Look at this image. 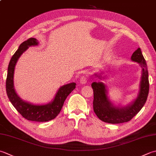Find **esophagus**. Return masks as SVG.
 Instances as JSON below:
<instances>
[{
  "label": "esophagus",
  "instance_id": "1",
  "mask_svg": "<svg viewBox=\"0 0 156 156\" xmlns=\"http://www.w3.org/2000/svg\"><path fill=\"white\" fill-rule=\"evenodd\" d=\"M88 80V79L87 76H82V77H81L80 79V82L81 84H85V83H87Z\"/></svg>",
  "mask_w": 156,
  "mask_h": 156
}]
</instances>
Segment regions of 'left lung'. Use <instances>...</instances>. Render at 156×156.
Segmentation results:
<instances>
[{"label": "left lung", "instance_id": "obj_1", "mask_svg": "<svg viewBox=\"0 0 156 156\" xmlns=\"http://www.w3.org/2000/svg\"><path fill=\"white\" fill-rule=\"evenodd\" d=\"M131 59L139 63L142 68V76L140 92L136 99L132 104L126 108H116L112 105L107 97V90L102 82H93L91 86L93 89V109L101 120L107 123L120 124L130 121L138 114L147 101L149 90L148 71L147 63L141 53V48H138L134 52Z\"/></svg>", "mask_w": 156, "mask_h": 156}]
</instances>
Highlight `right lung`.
Here are the masks:
<instances>
[{
    "instance_id": "add662e5",
    "label": "right lung",
    "mask_w": 156,
    "mask_h": 156,
    "mask_svg": "<svg viewBox=\"0 0 156 156\" xmlns=\"http://www.w3.org/2000/svg\"><path fill=\"white\" fill-rule=\"evenodd\" d=\"M38 41L30 38L21 43L19 48L12 56L8 66L7 76L6 79V91L12 105L17 111L27 120L34 122H47L53 120L59 114L67 97L76 88V83L72 82L62 87L57 93L55 97L47 105H33L21 100L17 96L13 86V74L15 66L18 59L30 46L37 45Z\"/></svg>"
}]
</instances>
